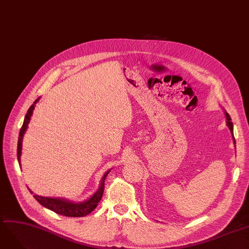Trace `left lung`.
Returning <instances> with one entry per match:
<instances>
[{"mask_svg":"<svg viewBox=\"0 0 249 249\" xmlns=\"http://www.w3.org/2000/svg\"><path fill=\"white\" fill-rule=\"evenodd\" d=\"M226 120H227V125L229 126L231 133L233 134V124H232V122H231V117H230V115H229L227 112H226ZM234 141H235V139H234Z\"/></svg>","mask_w":249,"mask_h":249,"instance_id":"obj_1","label":"left lung"}]
</instances>
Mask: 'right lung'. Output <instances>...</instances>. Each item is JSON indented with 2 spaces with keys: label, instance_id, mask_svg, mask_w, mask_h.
Listing matches in <instances>:
<instances>
[{
  "label": "right lung",
  "instance_id": "right-lung-1",
  "mask_svg": "<svg viewBox=\"0 0 249 249\" xmlns=\"http://www.w3.org/2000/svg\"><path fill=\"white\" fill-rule=\"evenodd\" d=\"M37 101H38V99L35 100L33 102V104L29 107V109L25 115V118H24V123H23L21 129H20V134H19V138H18V147H17V157H18L19 164H20V155H21L23 135H24L26 128L28 126L31 114L34 109V106H35V104H36ZM107 174H108V172L105 173V175L103 176L98 192L94 194V196L90 199H88L87 202H84V203L74 204V203H70V202H67V200L60 199V198L45 197V196H39L36 195H34L33 196L41 206L50 209L51 211L56 213V214H60V215L66 216V217H84V216L89 215L92 211H94V209L97 207L98 203L100 202V199L103 195V191H104V180H105V177L107 176Z\"/></svg>",
  "mask_w": 249,
  "mask_h": 249
}]
</instances>
